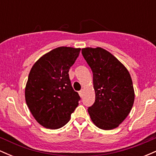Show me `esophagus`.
<instances>
[{"label":"esophagus","mask_w":156,"mask_h":156,"mask_svg":"<svg viewBox=\"0 0 156 156\" xmlns=\"http://www.w3.org/2000/svg\"><path fill=\"white\" fill-rule=\"evenodd\" d=\"M78 93H79V95H80V98H83V89L79 91V92H78Z\"/></svg>","instance_id":"34e87169"}]
</instances>
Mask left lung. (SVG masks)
I'll list each match as a JSON object with an SVG mask.
<instances>
[{
  "instance_id": "8db88e82",
  "label": "left lung",
  "mask_w": 156,
  "mask_h": 156,
  "mask_svg": "<svg viewBox=\"0 0 156 156\" xmlns=\"http://www.w3.org/2000/svg\"><path fill=\"white\" fill-rule=\"evenodd\" d=\"M81 53L93 73L95 101L88 108L91 119L101 129L117 128L133 105L135 94L130 73L103 48H86Z\"/></svg>"
}]
</instances>
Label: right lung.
I'll return each instance as SVG.
<instances>
[{"mask_svg":"<svg viewBox=\"0 0 156 156\" xmlns=\"http://www.w3.org/2000/svg\"><path fill=\"white\" fill-rule=\"evenodd\" d=\"M80 48L59 47L42 55L32 67L25 97L32 115L41 125L58 129L65 125L80 98L69 77Z\"/></svg>","mask_w":156,"mask_h":156,"instance_id":"obj_1","label":"right lung"}]
</instances>
